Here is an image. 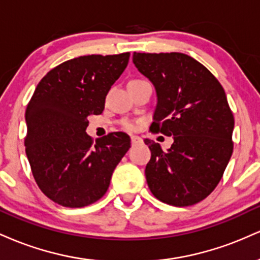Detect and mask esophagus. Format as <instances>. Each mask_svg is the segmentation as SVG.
I'll return each instance as SVG.
<instances>
[{"mask_svg":"<svg viewBox=\"0 0 260 260\" xmlns=\"http://www.w3.org/2000/svg\"><path fill=\"white\" fill-rule=\"evenodd\" d=\"M131 140H132V144L136 145V144H139V143L143 142V139L140 138L138 136H132L131 137Z\"/></svg>","mask_w":260,"mask_h":260,"instance_id":"1","label":"esophagus"}]
</instances>
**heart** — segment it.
<instances>
[{
    "label": "heart",
    "mask_w": 260,
    "mask_h": 260,
    "mask_svg": "<svg viewBox=\"0 0 260 260\" xmlns=\"http://www.w3.org/2000/svg\"><path fill=\"white\" fill-rule=\"evenodd\" d=\"M121 124H122V127H123L124 129H127V131H133V129H136V126H137L136 122L128 121V120L122 121Z\"/></svg>",
    "instance_id": "b5f03b06"
}]
</instances>
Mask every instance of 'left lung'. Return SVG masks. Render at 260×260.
I'll use <instances>...</instances> for the list:
<instances>
[{
  "mask_svg": "<svg viewBox=\"0 0 260 260\" xmlns=\"http://www.w3.org/2000/svg\"><path fill=\"white\" fill-rule=\"evenodd\" d=\"M133 63L156 90L150 131L174 137L166 151L144 140L151 151L145 168L149 189L166 204H197L215 189L234 150L235 120L225 90L184 53L134 52Z\"/></svg>",
  "mask_w": 260,
  "mask_h": 260,
  "instance_id": "8db88e82",
  "label": "left lung"
}]
</instances>
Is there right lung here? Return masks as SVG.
Segmentation results:
<instances>
[{"instance_id":"add662e5","label":"right lung","mask_w":260,"mask_h":260,"mask_svg":"<svg viewBox=\"0 0 260 260\" xmlns=\"http://www.w3.org/2000/svg\"><path fill=\"white\" fill-rule=\"evenodd\" d=\"M128 59L129 52L68 59L39 82L26 106L24 144L32 176L41 192L62 207L99 201L131 148L123 132L95 143L85 132L88 117L104 111L107 92Z\"/></svg>"}]
</instances>
